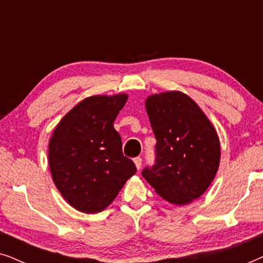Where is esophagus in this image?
Segmentation results:
<instances>
[{
  "label": "esophagus",
  "mask_w": 263,
  "mask_h": 263,
  "mask_svg": "<svg viewBox=\"0 0 263 263\" xmlns=\"http://www.w3.org/2000/svg\"><path fill=\"white\" fill-rule=\"evenodd\" d=\"M134 164H135V166H136V168H138V171L140 170V168H141V164H142V159L140 157H138V158H135L134 159Z\"/></svg>",
  "instance_id": "34e87169"
}]
</instances>
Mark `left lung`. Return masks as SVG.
<instances>
[{
    "label": "left lung",
    "mask_w": 263,
    "mask_h": 263,
    "mask_svg": "<svg viewBox=\"0 0 263 263\" xmlns=\"http://www.w3.org/2000/svg\"><path fill=\"white\" fill-rule=\"evenodd\" d=\"M145 106L157 139V161L142 171L143 178L167 202H193L218 172V133L202 109L181 91L151 95Z\"/></svg>",
    "instance_id": "8db88e82"
}]
</instances>
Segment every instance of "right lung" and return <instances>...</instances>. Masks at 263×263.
Here are the masks:
<instances>
[{
	"mask_svg": "<svg viewBox=\"0 0 263 263\" xmlns=\"http://www.w3.org/2000/svg\"><path fill=\"white\" fill-rule=\"evenodd\" d=\"M127 100V93L87 97L64 115L50 138L52 181L63 199L82 213L109 207L136 171L122 153L121 136L114 128Z\"/></svg>",
	"mask_w": 263,
	"mask_h": 263,
	"instance_id": "add662e5",
	"label": "right lung"
}]
</instances>
